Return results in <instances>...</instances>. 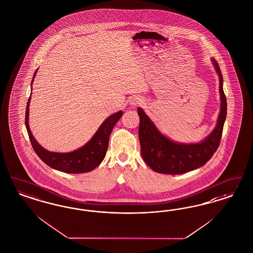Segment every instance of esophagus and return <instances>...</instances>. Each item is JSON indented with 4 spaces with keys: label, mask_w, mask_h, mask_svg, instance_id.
Instances as JSON below:
<instances>
[{
    "label": "esophagus",
    "mask_w": 253,
    "mask_h": 253,
    "mask_svg": "<svg viewBox=\"0 0 253 253\" xmlns=\"http://www.w3.org/2000/svg\"><path fill=\"white\" fill-rule=\"evenodd\" d=\"M143 103V99H141L139 97H133L130 100V104L132 106H136V105H141Z\"/></svg>",
    "instance_id": "esophagus-1"
}]
</instances>
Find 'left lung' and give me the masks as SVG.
I'll return each mask as SVG.
<instances>
[{
	"label": "left lung",
	"mask_w": 253,
	"mask_h": 253,
	"mask_svg": "<svg viewBox=\"0 0 253 253\" xmlns=\"http://www.w3.org/2000/svg\"><path fill=\"white\" fill-rule=\"evenodd\" d=\"M219 79L220 112L218 123L209 136L198 144L176 143L163 135L143 109L138 108L141 155L154 172L179 174L205 166L218 149L226 119V96L222 87V75L218 62L212 60Z\"/></svg>",
	"instance_id": "left-lung-1"
}]
</instances>
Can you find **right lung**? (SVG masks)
Returning a JSON list of instances; mask_svg holds the SVG:
<instances>
[{
    "label": "right lung",
    "mask_w": 253,
    "mask_h": 253,
    "mask_svg": "<svg viewBox=\"0 0 253 253\" xmlns=\"http://www.w3.org/2000/svg\"><path fill=\"white\" fill-rule=\"evenodd\" d=\"M36 75L35 71L34 75L35 79ZM34 82V80H32ZM33 89V88H32ZM31 96L29 97L27 103L26 115H25V125L29 138L32 143L35 153L38 155L45 165L50 166L53 169L59 170L64 173L70 174H79L87 173L92 171L99 166L105 159V153L108 148L109 135L113 130L115 124L122 118V111L109 116L105 122L102 123L100 128L97 130L92 138L87 142L85 146L79 148L75 151L68 153H59L51 152L43 147H41L37 141L35 139L29 126V105L31 101Z\"/></svg>",
    "instance_id": "obj_1"
}]
</instances>
